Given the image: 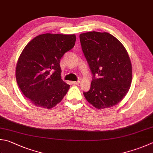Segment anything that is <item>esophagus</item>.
Masks as SVG:
<instances>
[{
  "label": "esophagus",
  "mask_w": 153,
  "mask_h": 153,
  "mask_svg": "<svg viewBox=\"0 0 153 153\" xmlns=\"http://www.w3.org/2000/svg\"><path fill=\"white\" fill-rule=\"evenodd\" d=\"M80 80H78V81H73V82H72V83H73V85H79V83H80Z\"/></svg>",
  "instance_id": "1"
}]
</instances>
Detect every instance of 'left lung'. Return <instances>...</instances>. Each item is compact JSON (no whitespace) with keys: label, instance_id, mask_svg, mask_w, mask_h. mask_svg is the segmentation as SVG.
<instances>
[{"label":"left lung","instance_id":"left-lung-1","mask_svg":"<svg viewBox=\"0 0 153 153\" xmlns=\"http://www.w3.org/2000/svg\"><path fill=\"white\" fill-rule=\"evenodd\" d=\"M79 37L93 74L90 90L83 93L85 97L98 109L116 105L128 93L132 81V65L127 51L108 33L88 32Z\"/></svg>","mask_w":153,"mask_h":153}]
</instances>
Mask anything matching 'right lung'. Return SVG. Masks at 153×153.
Segmentation results:
<instances>
[{
  "label": "right lung",
  "instance_id": "right-lung-1",
  "mask_svg": "<svg viewBox=\"0 0 153 153\" xmlns=\"http://www.w3.org/2000/svg\"><path fill=\"white\" fill-rule=\"evenodd\" d=\"M75 41V34L46 33L36 36L23 49L16 64V79L34 105L52 108L67 93L70 85L61 79L60 61Z\"/></svg>",
  "mask_w": 153,
  "mask_h": 153
}]
</instances>
